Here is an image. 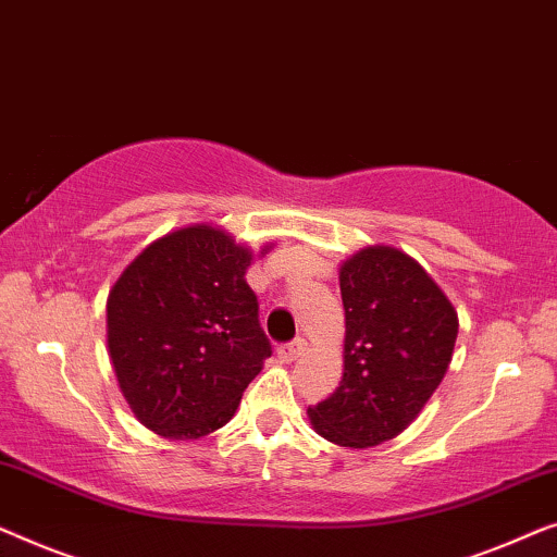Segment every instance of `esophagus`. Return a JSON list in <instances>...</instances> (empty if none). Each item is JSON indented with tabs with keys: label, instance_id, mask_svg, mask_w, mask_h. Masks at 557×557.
Masks as SVG:
<instances>
[{
	"label": "esophagus",
	"instance_id": "obj_1",
	"mask_svg": "<svg viewBox=\"0 0 557 557\" xmlns=\"http://www.w3.org/2000/svg\"><path fill=\"white\" fill-rule=\"evenodd\" d=\"M305 348H308V343H305L302 338H297L293 343H285V346H280L277 356H280V360H285V363H293V360H297L305 354Z\"/></svg>",
	"mask_w": 557,
	"mask_h": 557
}]
</instances>
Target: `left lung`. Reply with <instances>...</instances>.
<instances>
[{
	"label": "left lung",
	"mask_w": 557,
	"mask_h": 557,
	"mask_svg": "<svg viewBox=\"0 0 557 557\" xmlns=\"http://www.w3.org/2000/svg\"><path fill=\"white\" fill-rule=\"evenodd\" d=\"M346 308L343 379L308 409L327 442L368 449L419 417L442 383L457 343V310L401 249L373 245L341 264Z\"/></svg>",
	"instance_id": "1"
}]
</instances>
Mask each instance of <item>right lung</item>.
<instances>
[{
	"mask_svg": "<svg viewBox=\"0 0 557 557\" xmlns=\"http://www.w3.org/2000/svg\"><path fill=\"white\" fill-rule=\"evenodd\" d=\"M249 264L252 252L224 230L191 224L151 242L115 280L108 354L131 411L159 436L222 429L272 356Z\"/></svg>",
	"mask_w": 557,
	"mask_h": 557,
	"instance_id": "add662e5",
	"label": "right lung"
}]
</instances>
